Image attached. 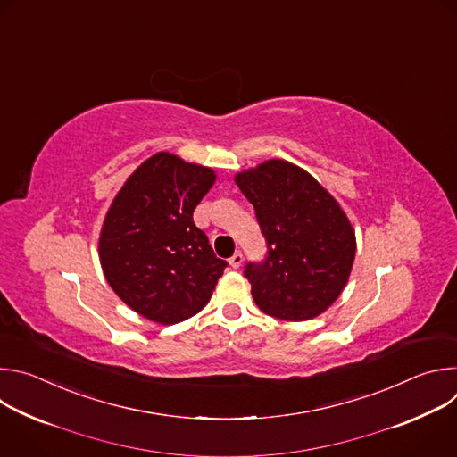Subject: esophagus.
Instances as JSON below:
<instances>
[{"mask_svg":"<svg viewBox=\"0 0 457 457\" xmlns=\"http://www.w3.org/2000/svg\"><path fill=\"white\" fill-rule=\"evenodd\" d=\"M242 262H244V256H242L240 251L235 253V254L229 258V266H231L233 270H238V268L242 266Z\"/></svg>","mask_w":457,"mask_h":457,"instance_id":"1","label":"esophagus"}]
</instances>
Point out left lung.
I'll return each instance as SVG.
<instances>
[{
    "mask_svg": "<svg viewBox=\"0 0 457 457\" xmlns=\"http://www.w3.org/2000/svg\"><path fill=\"white\" fill-rule=\"evenodd\" d=\"M235 182L268 242L264 262L244 271L254 303L286 321H305L329 309L347 286L356 254V235L340 203L284 159L238 171Z\"/></svg>",
    "mask_w": 457,
    "mask_h": 457,
    "instance_id": "8db88e82",
    "label": "left lung"
}]
</instances>
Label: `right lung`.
Masks as SVG:
<instances>
[{"label": "right lung", "instance_id": "right-lung-1", "mask_svg": "<svg viewBox=\"0 0 457 457\" xmlns=\"http://www.w3.org/2000/svg\"><path fill=\"white\" fill-rule=\"evenodd\" d=\"M215 170L159 152L126 179L99 235V260L113 293L137 314L173 325L197 314L228 266L193 212Z\"/></svg>", "mask_w": 457, "mask_h": 457}]
</instances>
